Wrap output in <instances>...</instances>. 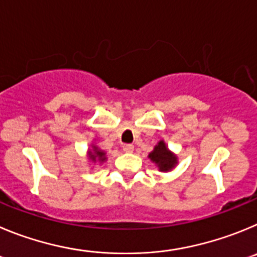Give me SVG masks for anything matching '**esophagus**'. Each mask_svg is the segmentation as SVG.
<instances>
[{
  "label": "esophagus",
  "mask_w": 257,
  "mask_h": 257,
  "mask_svg": "<svg viewBox=\"0 0 257 257\" xmlns=\"http://www.w3.org/2000/svg\"><path fill=\"white\" fill-rule=\"evenodd\" d=\"M123 150L125 152H128V154H131V152L134 151V146L133 145H123Z\"/></svg>",
  "instance_id": "34e87169"
}]
</instances>
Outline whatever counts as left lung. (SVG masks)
Returning <instances> with one entry per match:
<instances>
[{
  "instance_id": "obj_1",
  "label": "left lung",
  "mask_w": 257,
  "mask_h": 257,
  "mask_svg": "<svg viewBox=\"0 0 257 257\" xmlns=\"http://www.w3.org/2000/svg\"><path fill=\"white\" fill-rule=\"evenodd\" d=\"M149 159L160 172L164 173L172 172L173 169L178 165V156L168 149L164 140L157 142L154 150L149 154Z\"/></svg>"
}]
</instances>
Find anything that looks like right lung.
I'll return each instance as SVG.
<instances>
[{
  "instance_id": "obj_1",
  "label": "right lung",
  "mask_w": 257,
  "mask_h": 257,
  "mask_svg": "<svg viewBox=\"0 0 257 257\" xmlns=\"http://www.w3.org/2000/svg\"><path fill=\"white\" fill-rule=\"evenodd\" d=\"M87 157L92 164H103L107 160V156H106V152L103 150H101L98 146L91 145V149H88L87 152Z\"/></svg>"
}]
</instances>
